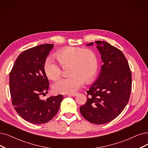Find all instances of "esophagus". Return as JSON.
Returning a JSON list of instances; mask_svg holds the SVG:
<instances>
[{
  "label": "esophagus",
  "mask_w": 148,
  "mask_h": 148,
  "mask_svg": "<svg viewBox=\"0 0 148 148\" xmlns=\"http://www.w3.org/2000/svg\"><path fill=\"white\" fill-rule=\"evenodd\" d=\"M78 95V93H71V94H67V95L68 96H69V97H75V96H76Z\"/></svg>",
  "instance_id": "1"
}]
</instances>
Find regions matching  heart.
<instances>
[{"label":"heart","instance_id":"1","mask_svg":"<svg viewBox=\"0 0 148 148\" xmlns=\"http://www.w3.org/2000/svg\"><path fill=\"white\" fill-rule=\"evenodd\" d=\"M55 56L63 67L70 66L67 78L58 80L53 85V90L57 93H72L77 91L86 81L90 82L97 76L99 62L97 53L92 49L77 47H68L58 50ZM44 70L49 78L55 80L62 75L61 67L47 58Z\"/></svg>","mask_w":148,"mask_h":148}]
</instances>
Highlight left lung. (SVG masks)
Returning a JSON list of instances; mask_svg holds the SVG:
<instances>
[{
    "instance_id": "left-lung-1",
    "label": "left lung",
    "mask_w": 148,
    "mask_h": 148,
    "mask_svg": "<svg viewBox=\"0 0 148 148\" xmlns=\"http://www.w3.org/2000/svg\"><path fill=\"white\" fill-rule=\"evenodd\" d=\"M95 43L103 64L97 79L87 91V102L79 111L87 121L102 125L114 120L126 107L131 92L132 75L119 49L105 41Z\"/></svg>"
}]
</instances>
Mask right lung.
I'll list each match as a JSON object with an SVG mask.
<instances>
[{
    "instance_id": "1",
    "label": "right lung",
    "mask_w": 148,
    "mask_h": 148,
    "mask_svg": "<svg viewBox=\"0 0 148 148\" xmlns=\"http://www.w3.org/2000/svg\"><path fill=\"white\" fill-rule=\"evenodd\" d=\"M53 44H45L22 52L10 73V91L16 111L25 120L43 124L58 113L63 96L59 95L46 100L40 99L48 92L49 82L44 64Z\"/></svg>"
}]
</instances>
